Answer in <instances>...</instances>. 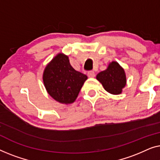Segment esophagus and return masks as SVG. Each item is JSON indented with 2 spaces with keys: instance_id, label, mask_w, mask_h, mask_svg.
I'll use <instances>...</instances> for the list:
<instances>
[{
  "instance_id": "esophagus-1",
  "label": "esophagus",
  "mask_w": 160,
  "mask_h": 160,
  "mask_svg": "<svg viewBox=\"0 0 160 160\" xmlns=\"http://www.w3.org/2000/svg\"><path fill=\"white\" fill-rule=\"evenodd\" d=\"M88 76L89 78H94L95 77V72H94L93 71H89L88 72Z\"/></svg>"
}]
</instances>
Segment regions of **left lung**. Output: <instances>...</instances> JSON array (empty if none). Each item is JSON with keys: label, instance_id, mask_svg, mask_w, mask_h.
<instances>
[{"label": "left lung", "instance_id": "left-lung-1", "mask_svg": "<svg viewBox=\"0 0 160 160\" xmlns=\"http://www.w3.org/2000/svg\"><path fill=\"white\" fill-rule=\"evenodd\" d=\"M96 79L104 89L112 94H120L126 84L125 71L118 62H112L104 71L99 72Z\"/></svg>", "mask_w": 160, "mask_h": 160}]
</instances>
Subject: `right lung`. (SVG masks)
Returning <instances> with one entry per match:
<instances>
[{
  "label": "right lung",
  "mask_w": 160,
  "mask_h": 160,
  "mask_svg": "<svg viewBox=\"0 0 160 160\" xmlns=\"http://www.w3.org/2000/svg\"><path fill=\"white\" fill-rule=\"evenodd\" d=\"M42 79L51 97L60 103H71L88 77L71 66L67 56L59 53L47 65Z\"/></svg>",
  "instance_id": "right-lung-1"
}]
</instances>
